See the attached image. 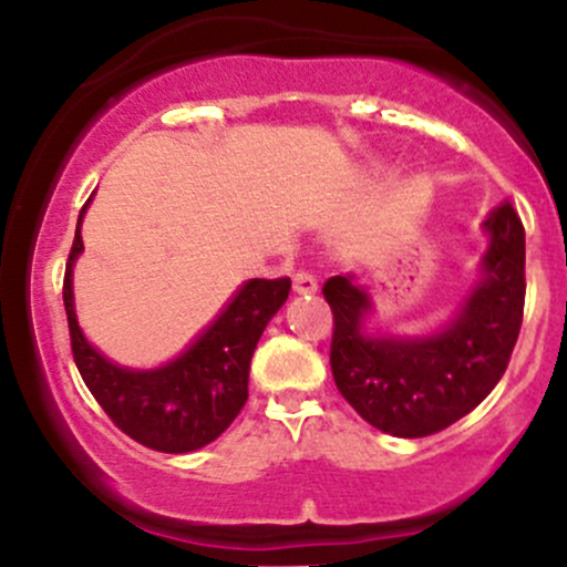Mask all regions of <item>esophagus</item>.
<instances>
[{
    "mask_svg": "<svg viewBox=\"0 0 567 567\" xmlns=\"http://www.w3.org/2000/svg\"><path fill=\"white\" fill-rule=\"evenodd\" d=\"M292 290L298 296H311V292H317V277L311 271H296L292 275Z\"/></svg>",
    "mask_w": 567,
    "mask_h": 567,
    "instance_id": "obj_1",
    "label": "esophagus"
}]
</instances>
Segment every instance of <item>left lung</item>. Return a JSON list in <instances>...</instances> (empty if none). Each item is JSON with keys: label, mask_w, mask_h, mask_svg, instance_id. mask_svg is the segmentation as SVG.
<instances>
[{"label": "left lung", "mask_w": 567, "mask_h": 567, "mask_svg": "<svg viewBox=\"0 0 567 567\" xmlns=\"http://www.w3.org/2000/svg\"><path fill=\"white\" fill-rule=\"evenodd\" d=\"M491 245L483 279L455 320L426 338L365 333L373 311L354 277H330L322 296L333 309L330 368L338 392L370 426L394 437L442 432L491 394L504 375L525 306V229L504 202L485 220Z\"/></svg>", "instance_id": "8db88e82"}]
</instances>
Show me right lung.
I'll return each mask as SVG.
<instances>
[{"label": "right lung", "mask_w": 567, "mask_h": 567, "mask_svg": "<svg viewBox=\"0 0 567 567\" xmlns=\"http://www.w3.org/2000/svg\"><path fill=\"white\" fill-rule=\"evenodd\" d=\"M84 207L63 277L71 354L84 386L109 419L141 445L159 453L199 451L229 429L247 402L252 351L279 306L288 301L290 277L247 279L213 324L167 365L154 370L114 365L84 338L74 311L71 271L84 250L80 231Z\"/></svg>", "instance_id": "right-lung-1"}]
</instances>
